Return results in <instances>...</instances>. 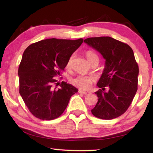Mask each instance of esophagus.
Here are the masks:
<instances>
[{"label":"esophagus","instance_id":"1","mask_svg":"<svg viewBox=\"0 0 153 153\" xmlns=\"http://www.w3.org/2000/svg\"><path fill=\"white\" fill-rule=\"evenodd\" d=\"M78 92L79 93V94H84V95L87 94L86 92H84V91H83V90H78Z\"/></svg>","mask_w":153,"mask_h":153}]
</instances>
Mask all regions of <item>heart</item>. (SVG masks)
<instances>
[{
  "label": "heart",
  "mask_w": 153,
  "mask_h": 153,
  "mask_svg": "<svg viewBox=\"0 0 153 153\" xmlns=\"http://www.w3.org/2000/svg\"><path fill=\"white\" fill-rule=\"evenodd\" d=\"M86 56L89 62L91 61L93 59L98 57L97 54L94 52H93L90 50L87 51L86 52ZM74 56L71 55L68 61L67 62L66 67L67 68H70L72 64V61H73ZM94 82V78L92 76H84V75H79V76L74 77V79H71V83L73 84L75 86L79 88V89L83 90H88L90 87H91L93 82Z\"/></svg>",
  "instance_id": "heart-1"
}]
</instances>
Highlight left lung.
<instances>
[{
    "mask_svg": "<svg viewBox=\"0 0 153 153\" xmlns=\"http://www.w3.org/2000/svg\"><path fill=\"white\" fill-rule=\"evenodd\" d=\"M84 42L106 60L97 84L100 89L95 92L98 102L91 112L102 120L120 117L128 110L138 90L139 68L133 50L127 44L108 36L88 38Z\"/></svg>",
    "mask_w": 153,
    "mask_h": 153,
    "instance_id": "left-lung-1",
    "label": "left lung"
}]
</instances>
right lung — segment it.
Returning <instances> with one entry per match:
<instances>
[{
  "label": "right lung",
  "instance_id": "1",
  "mask_svg": "<svg viewBox=\"0 0 153 153\" xmlns=\"http://www.w3.org/2000/svg\"><path fill=\"white\" fill-rule=\"evenodd\" d=\"M50 38L30 45L23 54L18 69L19 94L33 116L42 120L59 117L65 110L76 88L55 77L61 76L67 62L83 42Z\"/></svg>",
  "mask_w": 153,
  "mask_h": 153
}]
</instances>
